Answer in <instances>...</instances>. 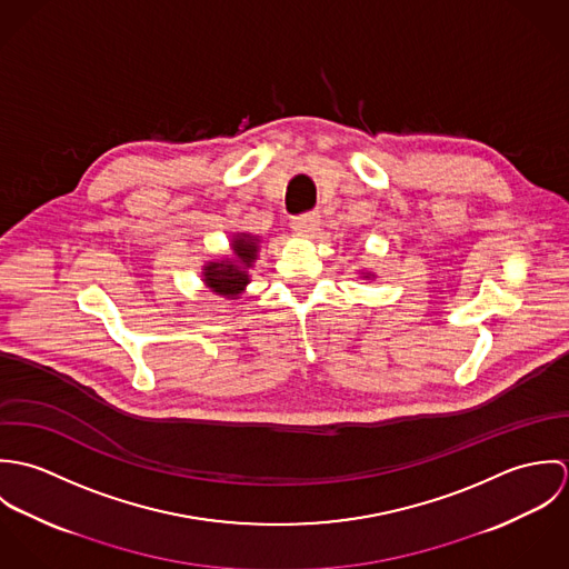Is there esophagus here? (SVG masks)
<instances>
[{"label":"esophagus","mask_w":569,"mask_h":569,"mask_svg":"<svg viewBox=\"0 0 569 569\" xmlns=\"http://www.w3.org/2000/svg\"><path fill=\"white\" fill-rule=\"evenodd\" d=\"M318 226H320V214L318 212H305V214L291 219V228L298 234H311V232L318 230Z\"/></svg>","instance_id":"esophagus-1"}]
</instances>
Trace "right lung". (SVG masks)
Instances as JSON below:
<instances>
[{
	"label": "right lung",
	"instance_id": "obj_1",
	"mask_svg": "<svg viewBox=\"0 0 569 569\" xmlns=\"http://www.w3.org/2000/svg\"><path fill=\"white\" fill-rule=\"evenodd\" d=\"M234 249V260H221V262H210L203 271L206 276V284L226 298L239 296L244 289V284L249 282L247 269L251 267V262L256 260V251H258V239L241 234L239 239L232 241Z\"/></svg>",
	"mask_w": 569,
	"mask_h": 569
}]
</instances>
